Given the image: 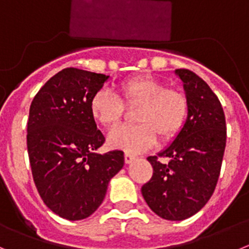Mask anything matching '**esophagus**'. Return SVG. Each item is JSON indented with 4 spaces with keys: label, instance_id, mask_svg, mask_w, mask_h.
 I'll list each match as a JSON object with an SVG mask.
<instances>
[{
    "label": "esophagus",
    "instance_id": "34e87169",
    "mask_svg": "<svg viewBox=\"0 0 249 249\" xmlns=\"http://www.w3.org/2000/svg\"><path fill=\"white\" fill-rule=\"evenodd\" d=\"M136 156L133 155V154H130V152H125V155H124V160H125V163H130V162H133L134 160H135Z\"/></svg>",
    "mask_w": 249,
    "mask_h": 249
}]
</instances>
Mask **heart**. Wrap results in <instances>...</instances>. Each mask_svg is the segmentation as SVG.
<instances>
[{"label":"heart","instance_id":"1","mask_svg":"<svg viewBox=\"0 0 249 249\" xmlns=\"http://www.w3.org/2000/svg\"><path fill=\"white\" fill-rule=\"evenodd\" d=\"M119 97L107 89H100L90 100L94 122L104 127L119 124L124 105H139L135 123L113 130L108 142L114 149L141 152L156 142L169 141L180 133L189 115V100L178 89L166 88V84L150 75L127 78L116 86Z\"/></svg>","mask_w":249,"mask_h":249}]
</instances>
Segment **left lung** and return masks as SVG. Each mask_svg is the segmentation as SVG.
I'll list each match as a JSON object with an SVG mask.
<instances>
[{
	"mask_svg": "<svg viewBox=\"0 0 249 249\" xmlns=\"http://www.w3.org/2000/svg\"><path fill=\"white\" fill-rule=\"evenodd\" d=\"M175 71L183 82L189 115L172 144L147 158L154 171L141 194L161 218L182 221L200 211L216 189L227 130L222 105L207 83L190 69Z\"/></svg>",
	"mask_w": 249,
	"mask_h": 249,
	"instance_id": "8db88e82",
	"label": "left lung"
}]
</instances>
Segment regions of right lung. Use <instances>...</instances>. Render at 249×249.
I'll return each mask as SVG.
<instances>
[{"label":"right lung","mask_w":249,"mask_h":249,"mask_svg":"<svg viewBox=\"0 0 249 249\" xmlns=\"http://www.w3.org/2000/svg\"><path fill=\"white\" fill-rule=\"evenodd\" d=\"M108 78L66 68L31 104L27 150L33 181L47 207L69 221L97 211L110 178L124 166L122 150L95 152L105 138L91 118L90 100Z\"/></svg>","instance_id":"right-lung-1"}]
</instances>
